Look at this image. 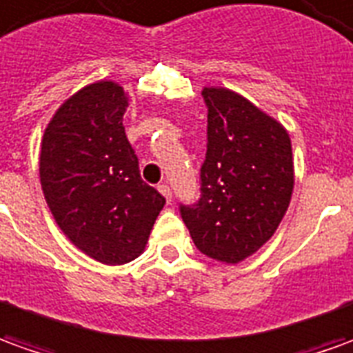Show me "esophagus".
Segmentation results:
<instances>
[{"label": "esophagus", "mask_w": 353, "mask_h": 353, "mask_svg": "<svg viewBox=\"0 0 353 353\" xmlns=\"http://www.w3.org/2000/svg\"><path fill=\"white\" fill-rule=\"evenodd\" d=\"M157 188H159V192H161L163 196L167 198V201L172 200V192H171V188H169V184H159Z\"/></svg>", "instance_id": "34e87169"}]
</instances>
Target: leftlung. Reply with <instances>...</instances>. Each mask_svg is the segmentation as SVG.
Instances as JSON below:
<instances>
[{"label":"left lung","mask_w":353,"mask_h":353,"mask_svg":"<svg viewBox=\"0 0 353 353\" xmlns=\"http://www.w3.org/2000/svg\"><path fill=\"white\" fill-rule=\"evenodd\" d=\"M208 150L200 198L179 211L201 254L238 263L263 246L283 221L294 188L288 132L248 99L225 88L201 92Z\"/></svg>","instance_id":"8db88e82"}]
</instances>
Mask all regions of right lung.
<instances>
[{"label":"right lung","instance_id":"right-lung-1","mask_svg":"<svg viewBox=\"0 0 353 353\" xmlns=\"http://www.w3.org/2000/svg\"><path fill=\"white\" fill-rule=\"evenodd\" d=\"M126 96L96 82L67 99L46 128L40 181L61 230L105 265L142 254L165 198L140 176L125 134Z\"/></svg>","mask_w":353,"mask_h":353}]
</instances>
